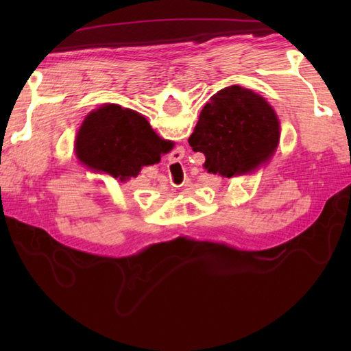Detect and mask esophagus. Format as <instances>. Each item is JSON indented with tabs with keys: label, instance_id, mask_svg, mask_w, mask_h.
Instances as JSON below:
<instances>
[{
	"label": "esophagus",
	"instance_id": "34e87169",
	"mask_svg": "<svg viewBox=\"0 0 351 351\" xmlns=\"http://www.w3.org/2000/svg\"><path fill=\"white\" fill-rule=\"evenodd\" d=\"M176 152H178V155H180V156H178V158H175V160L178 161V160L182 158V156H184V151H182V154H181V151H175V154H176Z\"/></svg>",
	"mask_w": 351,
	"mask_h": 351
}]
</instances>
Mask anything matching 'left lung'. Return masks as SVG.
I'll list each match as a JSON object with an SVG mask.
<instances>
[{"instance_id": "obj_1", "label": "left lung", "mask_w": 351, "mask_h": 351, "mask_svg": "<svg viewBox=\"0 0 351 351\" xmlns=\"http://www.w3.org/2000/svg\"><path fill=\"white\" fill-rule=\"evenodd\" d=\"M189 143L205 155L210 173L232 178L270 158L279 143V121L263 96L230 86L205 104Z\"/></svg>"}]
</instances>
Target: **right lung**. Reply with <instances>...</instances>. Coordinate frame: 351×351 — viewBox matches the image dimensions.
<instances>
[{"label":"right lung","instance_id":"obj_1","mask_svg":"<svg viewBox=\"0 0 351 351\" xmlns=\"http://www.w3.org/2000/svg\"><path fill=\"white\" fill-rule=\"evenodd\" d=\"M77 155L93 170L119 181L137 176L143 166L158 162L171 143L160 138L143 116L107 104L86 117L75 141Z\"/></svg>","mask_w":351,"mask_h":351}]
</instances>
